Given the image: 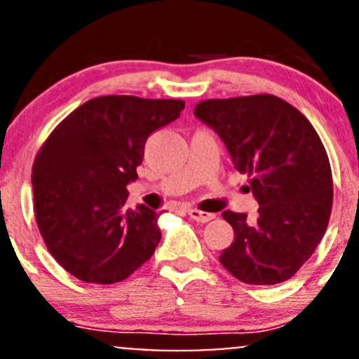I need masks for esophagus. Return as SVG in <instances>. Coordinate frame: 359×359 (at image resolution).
Listing matches in <instances>:
<instances>
[{"mask_svg": "<svg viewBox=\"0 0 359 359\" xmlns=\"http://www.w3.org/2000/svg\"><path fill=\"white\" fill-rule=\"evenodd\" d=\"M187 215H189L192 220L199 222V224H206V222L213 220V218H215V215L205 213V211H199V210H196V208H189V210H187Z\"/></svg>", "mask_w": 359, "mask_h": 359, "instance_id": "esophagus-1", "label": "esophagus"}]
</instances>
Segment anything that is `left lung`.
Returning <instances> with one entry per match:
<instances>
[{"label":"left lung","mask_w":359,"mask_h":359,"mask_svg":"<svg viewBox=\"0 0 359 359\" xmlns=\"http://www.w3.org/2000/svg\"><path fill=\"white\" fill-rule=\"evenodd\" d=\"M194 115L220 135L259 205L256 218L222 213L233 243L220 263L246 284L289 280L329 225L332 170L318 134L303 113L271 94L206 100Z\"/></svg>","instance_id":"1"}]
</instances>
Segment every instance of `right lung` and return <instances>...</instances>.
Instances as JSON below:
<instances>
[{"label":"right lung","instance_id":"add662e5","mask_svg":"<svg viewBox=\"0 0 359 359\" xmlns=\"http://www.w3.org/2000/svg\"><path fill=\"white\" fill-rule=\"evenodd\" d=\"M180 100L100 96L58 123L32 167L36 222L53 258L88 284H115L153 256L161 213L126 208L144 144Z\"/></svg>","mask_w":359,"mask_h":359}]
</instances>
